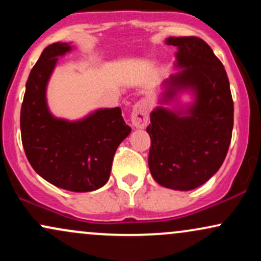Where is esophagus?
<instances>
[{
    "mask_svg": "<svg viewBox=\"0 0 261 261\" xmlns=\"http://www.w3.org/2000/svg\"><path fill=\"white\" fill-rule=\"evenodd\" d=\"M149 115V104L146 99H141L135 104L131 112V122L136 128L147 126Z\"/></svg>",
    "mask_w": 261,
    "mask_h": 261,
    "instance_id": "obj_1",
    "label": "esophagus"
}]
</instances>
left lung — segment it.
<instances>
[{
  "instance_id": "8db88e82",
  "label": "left lung",
  "mask_w": 261,
  "mask_h": 261,
  "mask_svg": "<svg viewBox=\"0 0 261 261\" xmlns=\"http://www.w3.org/2000/svg\"><path fill=\"white\" fill-rule=\"evenodd\" d=\"M176 46L179 73L163 82L161 103L182 91L194 101L181 110L158 107L151 113L148 167L158 184L174 190H193L222 166L232 139L233 100L222 62L206 41L196 37H170Z\"/></svg>"
}]
</instances>
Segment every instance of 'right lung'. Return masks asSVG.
Masks as SVG:
<instances>
[{"label": "right lung", "instance_id": "obj_1", "mask_svg": "<svg viewBox=\"0 0 261 261\" xmlns=\"http://www.w3.org/2000/svg\"><path fill=\"white\" fill-rule=\"evenodd\" d=\"M67 43L43 50L32 68L20 109L22 143L29 163L41 178L74 193L97 190L108 181L113 158L131 133L120 108L98 109L77 121L58 119L46 103V86Z\"/></svg>", "mask_w": 261, "mask_h": 261}]
</instances>
